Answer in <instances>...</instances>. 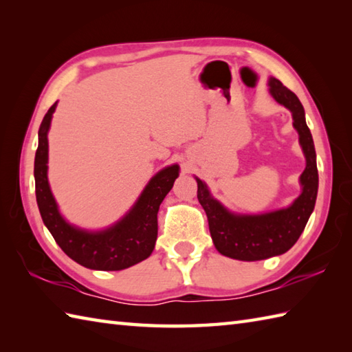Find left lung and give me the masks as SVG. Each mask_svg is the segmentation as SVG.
Here are the masks:
<instances>
[{
	"instance_id": "left-lung-1",
	"label": "left lung",
	"mask_w": 352,
	"mask_h": 352,
	"mask_svg": "<svg viewBox=\"0 0 352 352\" xmlns=\"http://www.w3.org/2000/svg\"><path fill=\"white\" fill-rule=\"evenodd\" d=\"M269 94L286 107L294 119V129L300 136V145L305 157V169L300 177L301 193L294 203L278 210L246 214L234 213L213 198L207 184L195 177L198 183V201L206 210L214 248L222 256L257 261L281 256L296 243L304 231L318 197L316 151L311 133L305 122V113L298 96L283 86L280 80H267Z\"/></svg>"
}]
</instances>
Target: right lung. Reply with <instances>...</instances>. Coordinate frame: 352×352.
<instances>
[{
	"label": "right lung",
	"instance_id": "add662e5",
	"mask_svg": "<svg viewBox=\"0 0 352 352\" xmlns=\"http://www.w3.org/2000/svg\"><path fill=\"white\" fill-rule=\"evenodd\" d=\"M57 101L39 126V145L34 157L36 201L45 227L66 256L95 271H122L151 256L157 241V213L164 197L180 175L177 163L163 168L148 182L136 203L113 226L85 230L63 218L48 183V131Z\"/></svg>",
	"mask_w": 352,
	"mask_h": 352
}]
</instances>
